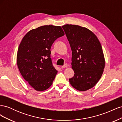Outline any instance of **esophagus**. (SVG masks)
<instances>
[{
  "label": "esophagus",
  "instance_id": "34e87169",
  "mask_svg": "<svg viewBox=\"0 0 122 122\" xmlns=\"http://www.w3.org/2000/svg\"><path fill=\"white\" fill-rule=\"evenodd\" d=\"M67 67V65L65 64V65H64V66H62L61 67V68L62 69H64V68H66Z\"/></svg>",
  "mask_w": 122,
  "mask_h": 122
}]
</instances>
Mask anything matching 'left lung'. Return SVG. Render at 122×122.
<instances>
[{
  "instance_id": "8db88e82",
  "label": "left lung",
  "mask_w": 122,
  "mask_h": 122,
  "mask_svg": "<svg viewBox=\"0 0 122 122\" xmlns=\"http://www.w3.org/2000/svg\"><path fill=\"white\" fill-rule=\"evenodd\" d=\"M72 51V68L75 74L69 81L80 91H86L98 82L105 67L102 48L93 32L78 25L62 26Z\"/></svg>"
}]
</instances>
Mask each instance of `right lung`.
I'll use <instances>...</instances> for the list:
<instances>
[{"label":"right lung","mask_w":122,"mask_h":122,"mask_svg":"<svg viewBox=\"0 0 122 122\" xmlns=\"http://www.w3.org/2000/svg\"><path fill=\"white\" fill-rule=\"evenodd\" d=\"M64 35L61 26L44 25L30 30L22 40L17 52L18 67L35 90L45 91L52 85L57 71L50 57L51 47Z\"/></svg>","instance_id":"add662e5"}]
</instances>
